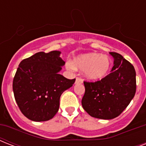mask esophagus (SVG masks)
I'll list each match as a JSON object with an SVG mask.
<instances>
[{"mask_svg": "<svg viewBox=\"0 0 146 146\" xmlns=\"http://www.w3.org/2000/svg\"><path fill=\"white\" fill-rule=\"evenodd\" d=\"M82 79H80V78L79 77H77L76 79V82H75L76 84H77V83H82Z\"/></svg>", "mask_w": 146, "mask_h": 146, "instance_id": "1", "label": "esophagus"}]
</instances>
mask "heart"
<instances>
[{
    "mask_svg": "<svg viewBox=\"0 0 146 146\" xmlns=\"http://www.w3.org/2000/svg\"><path fill=\"white\" fill-rule=\"evenodd\" d=\"M67 67L84 71L85 76L92 81H98L106 77L111 68V60L106 55L98 53H87L74 57L73 63Z\"/></svg>",
    "mask_w": 146,
    "mask_h": 146,
    "instance_id": "heart-1",
    "label": "heart"
}]
</instances>
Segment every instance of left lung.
I'll list each match as a JSON object with an SVG mask.
<instances>
[{"mask_svg":"<svg viewBox=\"0 0 146 146\" xmlns=\"http://www.w3.org/2000/svg\"><path fill=\"white\" fill-rule=\"evenodd\" d=\"M113 57L111 73L100 81L84 82L82 108L93 117L111 120L120 115L133 98L136 89V71L122 55L110 52Z\"/></svg>","mask_w":146,"mask_h":146,"instance_id":"obj_1","label":"left lung"}]
</instances>
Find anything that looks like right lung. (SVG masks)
I'll return each instance as SVG.
<instances>
[{
  "label": "right lung",
  "instance_id": "obj_1",
  "mask_svg": "<svg viewBox=\"0 0 146 146\" xmlns=\"http://www.w3.org/2000/svg\"><path fill=\"white\" fill-rule=\"evenodd\" d=\"M60 54L38 52L23 60L17 68L13 82L15 100L23 115L33 121L52 119L59 110L60 96L75 82V79L59 73L65 64Z\"/></svg>",
  "mask_w": 146,
  "mask_h": 146
}]
</instances>
